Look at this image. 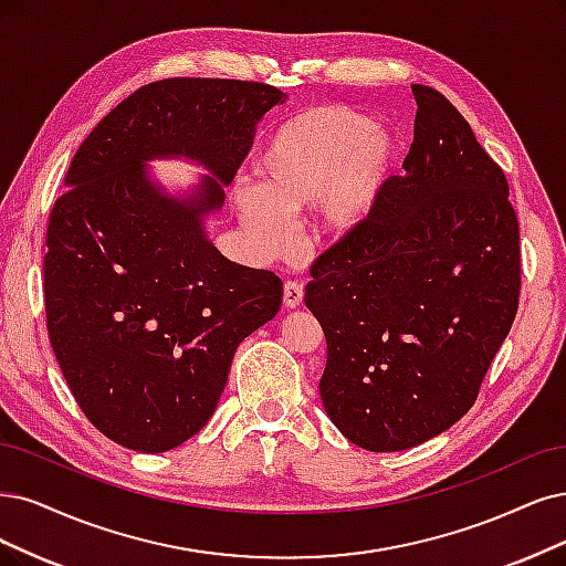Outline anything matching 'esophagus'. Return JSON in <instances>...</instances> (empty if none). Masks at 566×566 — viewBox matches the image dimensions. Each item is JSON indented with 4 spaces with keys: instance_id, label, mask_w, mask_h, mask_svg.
<instances>
[{
    "instance_id": "obj_1",
    "label": "esophagus",
    "mask_w": 566,
    "mask_h": 566,
    "mask_svg": "<svg viewBox=\"0 0 566 566\" xmlns=\"http://www.w3.org/2000/svg\"><path fill=\"white\" fill-rule=\"evenodd\" d=\"M303 303V284L286 282L284 284V307L296 310Z\"/></svg>"
}]
</instances>
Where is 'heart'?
<instances>
[{
	"label": "heart",
	"instance_id": "heart-1",
	"mask_svg": "<svg viewBox=\"0 0 566 566\" xmlns=\"http://www.w3.org/2000/svg\"><path fill=\"white\" fill-rule=\"evenodd\" d=\"M399 160L387 125L347 107H317L282 120L259 149V188L240 184L235 212L254 254L275 261L294 249V221L315 209L319 233L345 240L375 212Z\"/></svg>",
	"mask_w": 566,
	"mask_h": 566
}]
</instances>
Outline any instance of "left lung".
Returning <instances> with one entry per match:
<instances>
[{
	"label": "left lung",
	"instance_id": "8db88e82",
	"mask_svg": "<svg viewBox=\"0 0 566 566\" xmlns=\"http://www.w3.org/2000/svg\"><path fill=\"white\" fill-rule=\"evenodd\" d=\"M415 139L370 219L312 265L319 396L370 452L448 431L475 403L520 296V233L501 167L438 91L415 83Z\"/></svg>",
	"mask_w": 566,
	"mask_h": 566
}]
</instances>
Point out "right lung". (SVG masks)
<instances>
[{"label":"right lung","instance_id":"add662e5","mask_svg":"<svg viewBox=\"0 0 566 566\" xmlns=\"http://www.w3.org/2000/svg\"><path fill=\"white\" fill-rule=\"evenodd\" d=\"M286 99L235 78H165L104 116L78 146L51 212L49 338L91 424L165 452L214 415L238 345L282 305V280L226 259L207 235L256 123ZM154 159L208 172L170 192Z\"/></svg>","mask_w":566,"mask_h":566}]
</instances>
